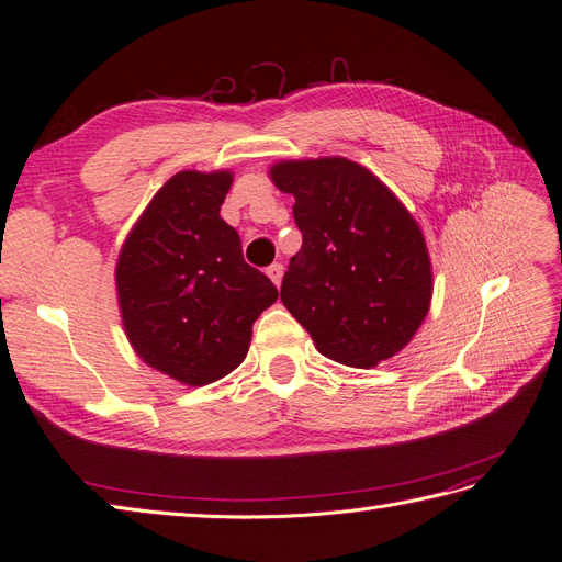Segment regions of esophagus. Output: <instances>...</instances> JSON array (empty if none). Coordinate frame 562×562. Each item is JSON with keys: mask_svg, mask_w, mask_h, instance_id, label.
<instances>
[{"mask_svg": "<svg viewBox=\"0 0 562 562\" xmlns=\"http://www.w3.org/2000/svg\"><path fill=\"white\" fill-rule=\"evenodd\" d=\"M267 277L271 279V283H274V285L279 288V285H281V279H283V265H279V262L269 265V267H267Z\"/></svg>", "mask_w": 562, "mask_h": 562, "instance_id": "obj_1", "label": "esophagus"}]
</instances>
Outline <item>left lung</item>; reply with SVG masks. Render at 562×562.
Instances as JSON below:
<instances>
[{
  "label": "left lung",
  "instance_id": "1",
  "mask_svg": "<svg viewBox=\"0 0 562 562\" xmlns=\"http://www.w3.org/2000/svg\"><path fill=\"white\" fill-rule=\"evenodd\" d=\"M293 194L302 248L281 302L328 359L372 368L396 356L429 312L427 241L396 194L345 157L291 159L269 168Z\"/></svg>",
  "mask_w": 562,
  "mask_h": 562
}]
</instances>
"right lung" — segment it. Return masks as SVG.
Listing matches in <instances>:
<instances>
[{"mask_svg": "<svg viewBox=\"0 0 562 562\" xmlns=\"http://www.w3.org/2000/svg\"><path fill=\"white\" fill-rule=\"evenodd\" d=\"M232 180V171L176 173L128 232L114 269L131 347L187 386L239 368L255 318L279 297L220 217Z\"/></svg>", "mask_w": 562, "mask_h": 562, "instance_id": "1", "label": "right lung"}]
</instances>
